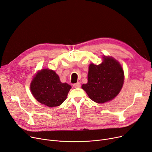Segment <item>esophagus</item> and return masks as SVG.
<instances>
[{
	"label": "esophagus",
	"mask_w": 152,
	"mask_h": 152,
	"mask_svg": "<svg viewBox=\"0 0 152 152\" xmlns=\"http://www.w3.org/2000/svg\"><path fill=\"white\" fill-rule=\"evenodd\" d=\"M73 87L74 88H80L81 87V84H80V83H76V84H74L73 85Z\"/></svg>",
	"instance_id": "obj_1"
}]
</instances>
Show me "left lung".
Wrapping results in <instances>:
<instances>
[{"mask_svg": "<svg viewBox=\"0 0 152 152\" xmlns=\"http://www.w3.org/2000/svg\"><path fill=\"white\" fill-rule=\"evenodd\" d=\"M124 81V73L120 63L113 57L104 56L101 64H90L88 83L83 84L82 88L91 100L102 104L118 95Z\"/></svg>", "mask_w": 152, "mask_h": 152, "instance_id": "obj_1", "label": "left lung"}]
</instances>
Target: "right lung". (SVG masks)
Returning <instances> with one entry per match:
<instances>
[{"label": "right lung", "instance_id": "right-lung-1", "mask_svg": "<svg viewBox=\"0 0 152 152\" xmlns=\"http://www.w3.org/2000/svg\"><path fill=\"white\" fill-rule=\"evenodd\" d=\"M71 88L70 85L61 83L56 72L49 69L37 72L30 84L32 95L39 102L50 107L60 105Z\"/></svg>", "mask_w": 152, "mask_h": 152}]
</instances>
